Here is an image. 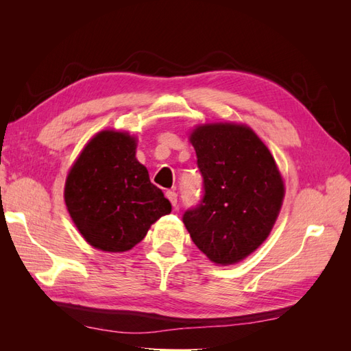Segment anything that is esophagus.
<instances>
[{"instance_id": "1", "label": "esophagus", "mask_w": 351, "mask_h": 351, "mask_svg": "<svg viewBox=\"0 0 351 351\" xmlns=\"http://www.w3.org/2000/svg\"><path fill=\"white\" fill-rule=\"evenodd\" d=\"M165 196H167V199H168L169 202H171L173 206L177 205V193H176V192H173V190H167Z\"/></svg>"}]
</instances>
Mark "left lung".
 Segmentation results:
<instances>
[{
    "mask_svg": "<svg viewBox=\"0 0 351 351\" xmlns=\"http://www.w3.org/2000/svg\"><path fill=\"white\" fill-rule=\"evenodd\" d=\"M204 177V197L183 222L193 243L218 265L247 258L267 240L284 199L269 149L250 127L197 125L190 134Z\"/></svg>",
    "mask_w": 351,
    "mask_h": 351,
    "instance_id": "left-lung-1",
    "label": "left lung"
}]
</instances>
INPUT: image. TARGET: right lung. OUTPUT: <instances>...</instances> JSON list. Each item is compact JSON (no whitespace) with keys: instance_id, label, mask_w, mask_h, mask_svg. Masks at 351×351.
Listing matches in <instances>:
<instances>
[{"instance_id":"add662e5","label":"right lung","mask_w":351,"mask_h":351,"mask_svg":"<svg viewBox=\"0 0 351 351\" xmlns=\"http://www.w3.org/2000/svg\"><path fill=\"white\" fill-rule=\"evenodd\" d=\"M129 133L93 136L73 164L64 200L83 239L104 252H125L141 243L155 221L171 212L161 189L136 159Z\"/></svg>"}]
</instances>
